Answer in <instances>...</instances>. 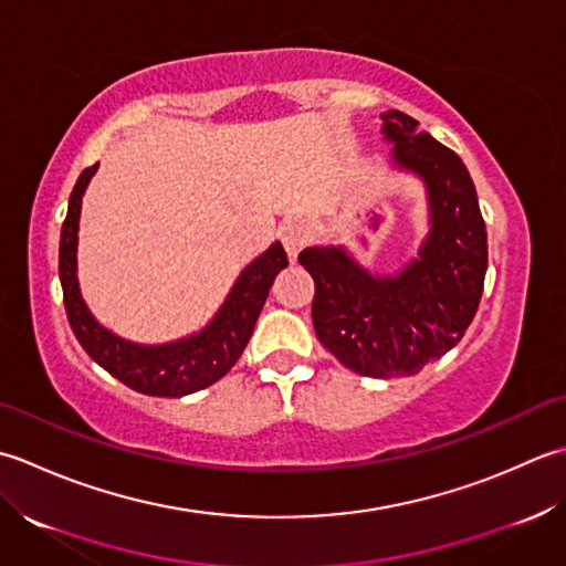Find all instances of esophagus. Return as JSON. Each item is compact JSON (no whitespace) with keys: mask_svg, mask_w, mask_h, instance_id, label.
Instances as JSON below:
<instances>
[{"mask_svg":"<svg viewBox=\"0 0 566 566\" xmlns=\"http://www.w3.org/2000/svg\"><path fill=\"white\" fill-rule=\"evenodd\" d=\"M281 241H283V247H285V251H287V256H291V261H295L300 249H303V247L307 244L305 227L300 224V222H287V224H283V227H281Z\"/></svg>","mask_w":566,"mask_h":566,"instance_id":"34e87169","label":"esophagus"}]
</instances>
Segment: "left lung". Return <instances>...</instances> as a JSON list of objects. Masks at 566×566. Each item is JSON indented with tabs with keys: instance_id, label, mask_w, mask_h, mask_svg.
<instances>
[{
	"instance_id": "obj_1",
	"label": "left lung",
	"mask_w": 566,
	"mask_h": 566,
	"mask_svg": "<svg viewBox=\"0 0 566 566\" xmlns=\"http://www.w3.org/2000/svg\"><path fill=\"white\" fill-rule=\"evenodd\" d=\"M394 160L424 180L432 229L398 275H371L342 249H305L297 261L315 281L319 344L371 378L418 374L459 344L479 310L489 266L476 188L452 148L402 112L384 114Z\"/></svg>"
}]
</instances>
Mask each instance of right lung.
I'll list each match as a JSON object with an SVG mask.
<instances>
[{"mask_svg":"<svg viewBox=\"0 0 566 566\" xmlns=\"http://www.w3.org/2000/svg\"><path fill=\"white\" fill-rule=\"evenodd\" d=\"M97 164L80 172L67 202V214L61 229V253H57V273H61L63 303L67 322L75 332L83 349L105 371L119 378L138 394L158 398H180L217 384L229 368L237 364L247 349L253 325L266 303L273 279L287 266L285 249L273 244L263 256L239 275L227 303L219 307L217 317L200 334L188 339L144 347L114 337L97 319L90 315L77 285V222L83 192L90 178L95 176Z\"/></svg>","mask_w":566,"mask_h":566,"instance_id":"right-lung-1","label":"right lung"}]
</instances>
